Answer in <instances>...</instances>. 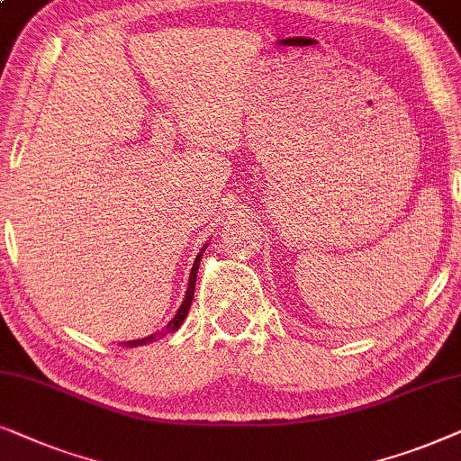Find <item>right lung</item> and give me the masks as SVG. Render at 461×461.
<instances>
[{
	"mask_svg": "<svg viewBox=\"0 0 461 461\" xmlns=\"http://www.w3.org/2000/svg\"><path fill=\"white\" fill-rule=\"evenodd\" d=\"M204 249H206V247H202V250H200V253H198V257H195V261H194V267H192V274H189V282H187V293H185V299H183L181 308L176 310V314H175L173 321L168 322V327H167V333H170V330H176V329H179L181 324H183V321H185V318H187V312H189V308H192L194 288H195V276H198V266H200V259H202V253H204ZM151 339H156V335H149V337H145V339H137V341H126V346H128V348H134V346H143V343L151 341Z\"/></svg>",
	"mask_w": 461,
	"mask_h": 461,
	"instance_id": "add662e5",
	"label": "right lung"
}]
</instances>
